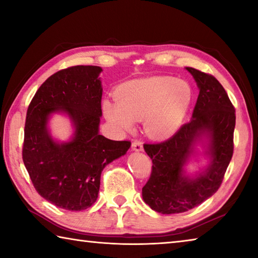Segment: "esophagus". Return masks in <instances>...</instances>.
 I'll list each match as a JSON object with an SVG mask.
<instances>
[{
  "instance_id": "obj_1",
  "label": "esophagus",
  "mask_w": 258,
  "mask_h": 258,
  "mask_svg": "<svg viewBox=\"0 0 258 258\" xmlns=\"http://www.w3.org/2000/svg\"><path fill=\"white\" fill-rule=\"evenodd\" d=\"M132 149L134 151H142V149H143L142 143L138 141V140H134V141L132 142Z\"/></svg>"
}]
</instances>
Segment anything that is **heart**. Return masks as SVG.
<instances>
[{
  "label": "heart",
  "instance_id": "b5f03b06",
  "mask_svg": "<svg viewBox=\"0 0 258 258\" xmlns=\"http://www.w3.org/2000/svg\"><path fill=\"white\" fill-rule=\"evenodd\" d=\"M192 98L190 85L173 77L156 76L124 83L116 90L117 101L104 100L106 119L118 132H128L143 120L149 137L165 139L180 127Z\"/></svg>",
  "mask_w": 258,
  "mask_h": 258
}]
</instances>
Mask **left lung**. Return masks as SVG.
I'll return each instance as SVG.
<instances>
[{
  "instance_id": "1",
  "label": "left lung",
  "mask_w": 258,
  "mask_h": 258,
  "mask_svg": "<svg viewBox=\"0 0 258 258\" xmlns=\"http://www.w3.org/2000/svg\"><path fill=\"white\" fill-rule=\"evenodd\" d=\"M199 87V95L191 120L166 141L145 143L152 160L151 174L142 187L145 203L161 214L189 211L204 203L221 186L233 155L235 109L228 93L215 77L186 67ZM204 133H209L212 164L196 179L182 175V166L191 145Z\"/></svg>"
}]
</instances>
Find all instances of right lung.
I'll use <instances>...</instances> for the list:
<instances>
[{"mask_svg":"<svg viewBox=\"0 0 258 258\" xmlns=\"http://www.w3.org/2000/svg\"><path fill=\"white\" fill-rule=\"evenodd\" d=\"M98 66H73L51 75L30 101L25 123L23 160L35 190L67 211H83L97 202L106 166L126 154L130 141L99 134L102 87ZM67 112L77 131L59 145L47 133L48 115Z\"/></svg>","mask_w":258,"mask_h":258,"instance_id":"add662e5","label":"right lung"}]
</instances>
